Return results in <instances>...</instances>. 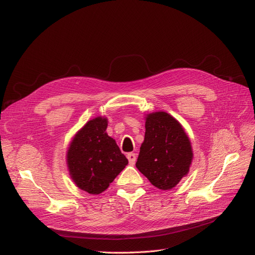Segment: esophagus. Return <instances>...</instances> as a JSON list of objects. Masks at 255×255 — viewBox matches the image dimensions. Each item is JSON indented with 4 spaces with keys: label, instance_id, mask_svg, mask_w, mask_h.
Returning <instances> with one entry per match:
<instances>
[{
    "label": "esophagus",
    "instance_id": "esophagus-1",
    "mask_svg": "<svg viewBox=\"0 0 255 255\" xmlns=\"http://www.w3.org/2000/svg\"><path fill=\"white\" fill-rule=\"evenodd\" d=\"M127 157H128V159L129 161V164H132V165L135 164V161H136V154L135 153H128V155H127Z\"/></svg>",
    "mask_w": 255,
    "mask_h": 255
}]
</instances>
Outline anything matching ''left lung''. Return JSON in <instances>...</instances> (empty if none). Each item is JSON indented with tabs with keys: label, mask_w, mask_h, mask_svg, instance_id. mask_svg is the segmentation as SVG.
Returning a JSON list of instances; mask_svg holds the SVG:
<instances>
[{
	"label": "left lung",
	"mask_w": 255,
	"mask_h": 255,
	"mask_svg": "<svg viewBox=\"0 0 255 255\" xmlns=\"http://www.w3.org/2000/svg\"><path fill=\"white\" fill-rule=\"evenodd\" d=\"M191 159L189 138L180 123L164 112L148 115L136 167L151 184L163 190L173 188L187 174Z\"/></svg>",
	"instance_id": "obj_1"
}]
</instances>
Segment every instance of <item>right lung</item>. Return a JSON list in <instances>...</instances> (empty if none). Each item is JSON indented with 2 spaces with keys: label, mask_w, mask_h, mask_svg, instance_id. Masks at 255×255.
<instances>
[{
  "label": "right lung",
  "mask_w": 255,
  "mask_h": 255,
  "mask_svg": "<svg viewBox=\"0 0 255 255\" xmlns=\"http://www.w3.org/2000/svg\"><path fill=\"white\" fill-rule=\"evenodd\" d=\"M107 119L98 117L79 130L68 150L69 171L78 186L101 194L128 165L116 141L106 133Z\"/></svg>",
  "instance_id": "add662e5"
}]
</instances>
